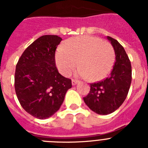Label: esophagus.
Returning a JSON list of instances; mask_svg holds the SVG:
<instances>
[{"label":"esophagus","mask_w":148,"mask_h":148,"mask_svg":"<svg viewBox=\"0 0 148 148\" xmlns=\"http://www.w3.org/2000/svg\"><path fill=\"white\" fill-rule=\"evenodd\" d=\"M77 83H78V81L74 80V79H73V80H72V84H73V86L75 85Z\"/></svg>","instance_id":"esophagus-1"}]
</instances>
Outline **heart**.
Here are the masks:
<instances>
[{"mask_svg": "<svg viewBox=\"0 0 148 148\" xmlns=\"http://www.w3.org/2000/svg\"><path fill=\"white\" fill-rule=\"evenodd\" d=\"M115 52L110 43L91 35L70 38L56 53V64L60 73L69 76L77 66L76 76L98 81L110 72Z\"/></svg>", "mask_w": 148, "mask_h": 148, "instance_id": "b5f03b06", "label": "heart"}]
</instances>
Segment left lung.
<instances>
[{
	"instance_id": "left-lung-1",
	"label": "left lung",
	"mask_w": 148,
	"mask_h": 148,
	"mask_svg": "<svg viewBox=\"0 0 148 148\" xmlns=\"http://www.w3.org/2000/svg\"><path fill=\"white\" fill-rule=\"evenodd\" d=\"M116 55L113 70L107 78L90 84L88 95L84 98L91 110L99 115L112 113L119 108L127 98L132 80L130 61L118 40L108 36Z\"/></svg>"
}]
</instances>
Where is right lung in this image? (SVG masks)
<instances>
[{
    "label": "right lung",
    "instance_id": "1",
    "mask_svg": "<svg viewBox=\"0 0 148 148\" xmlns=\"http://www.w3.org/2000/svg\"><path fill=\"white\" fill-rule=\"evenodd\" d=\"M61 40L53 35L38 38L24 50L16 65L18 101L27 113L39 119L54 115L72 87L71 80L62 76L56 66L55 53Z\"/></svg>",
    "mask_w": 148,
    "mask_h": 148
}]
</instances>
